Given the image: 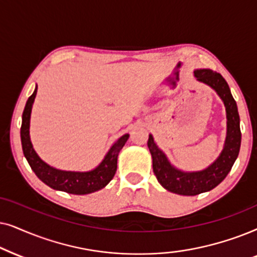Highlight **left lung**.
<instances>
[{"instance_id":"1","label":"left lung","mask_w":257,"mask_h":257,"mask_svg":"<svg viewBox=\"0 0 257 257\" xmlns=\"http://www.w3.org/2000/svg\"><path fill=\"white\" fill-rule=\"evenodd\" d=\"M194 76L198 82L209 85L215 90L225 107L227 136L223 149L217 159L202 170L183 172L170 163L166 154L157 147L152 134L148 139V148L153 159V170L157 181L164 189L184 196H195L217 187L230 172L241 147L240 116L227 82L221 74L210 69L195 70Z\"/></svg>"}]
</instances>
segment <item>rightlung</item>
Listing matches in <instances>:
<instances>
[{
  "label": "right lung",
  "instance_id": "right-lung-1",
  "mask_svg": "<svg viewBox=\"0 0 257 257\" xmlns=\"http://www.w3.org/2000/svg\"><path fill=\"white\" fill-rule=\"evenodd\" d=\"M37 87L32 96L27 101L25 110L22 114L21 125V142L25 157L32 167L36 176L46 183L47 186L55 190L66 191L74 195H87L102 189L110 182L117 168V156L123 146L128 141L129 134H124L110 147L104 159L94 169L89 172H71V170H61L44 162L34 149L30 141V116L34 101H35Z\"/></svg>",
  "mask_w": 257,
  "mask_h": 257
}]
</instances>
